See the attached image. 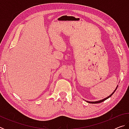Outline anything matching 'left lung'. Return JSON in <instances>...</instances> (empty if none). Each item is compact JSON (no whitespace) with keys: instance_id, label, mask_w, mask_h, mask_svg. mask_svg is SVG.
<instances>
[{"instance_id":"8db88e82","label":"left lung","mask_w":129,"mask_h":129,"mask_svg":"<svg viewBox=\"0 0 129 129\" xmlns=\"http://www.w3.org/2000/svg\"><path fill=\"white\" fill-rule=\"evenodd\" d=\"M117 88H118V86H117V88H116V89H115V90L113 91V93H112V94H110V95L109 96H108V97H106V98H105V99H103V100H100V101H93V102H90V101H86V102H89V103H90V104H99V103H101V102H103V101H105L106 100H107L108 99H109V97H110L111 96H112L113 94H114V93L115 92V90H117Z\"/></svg>"}]
</instances>
